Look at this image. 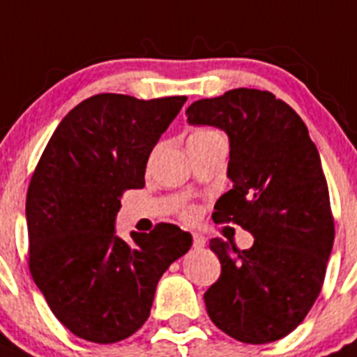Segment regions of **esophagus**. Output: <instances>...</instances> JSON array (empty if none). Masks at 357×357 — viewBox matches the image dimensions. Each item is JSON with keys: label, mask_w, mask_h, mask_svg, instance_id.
<instances>
[{"label": "esophagus", "mask_w": 357, "mask_h": 357, "mask_svg": "<svg viewBox=\"0 0 357 357\" xmlns=\"http://www.w3.org/2000/svg\"><path fill=\"white\" fill-rule=\"evenodd\" d=\"M192 243H194V248H204V244H206V238H204V235L201 234H194L192 235Z\"/></svg>", "instance_id": "obj_1"}]
</instances>
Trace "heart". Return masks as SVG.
Instances as JSON below:
<instances>
[{"instance_id": "obj_1", "label": "heart", "mask_w": 357, "mask_h": 357, "mask_svg": "<svg viewBox=\"0 0 357 357\" xmlns=\"http://www.w3.org/2000/svg\"><path fill=\"white\" fill-rule=\"evenodd\" d=\"M213 138H222L221 132L213 131V129H208V127H201V129H196V131H192L190 136H188V144H196V142H206V140H213ZM181 215L185 219H192V217H196V208L187 204V206H183L181 208Z\"/></svg>"}]
</instances>
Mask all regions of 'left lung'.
I'll list each match as a JSON object with an SVG mask.
<instances>
[{
	"mask_svg": "<svg viewBox=\"0 0 357 357\" xmlns=\"http://www.w3.org/2000/svg\"><path fill=\"white\" fill-rule=\"evenodd\" d=\"M188 123L230 138L234 187L213 206L237 222L250 250L221 238L210 250L221 277L204 293L210 320L243 343L277 342L298 327L324 286L334 219L318 149L293 107L269 91L238 88L188 105Z\"/></svg>",
	"mask_w": 357,
	"mask_h": 357,
	"instance_id": "left-lung-1",
	"label": "left lung"
}]
</instances>
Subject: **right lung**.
<instances>
[{
	"mask_svg": "<svg viewBox=\"0 0 357 357\" xmlns=\"http://www.w3.org/2000/svg\"><path fill=\"white\" fill-rule=\"evenodd\" d=\"M185 102L86 98L59 123L33 170L30 273L55 318L86 342L107 345L135 334L161 275L190 250L192 235L169 222L132 231L131 244L114 234L122 194L145 187L149 154Z\"/></svg>",
	"mask_w": 357,
	"mask_h": 357,
	"instance_id": "1",
	"label": "right lung"
}]
</instances>
